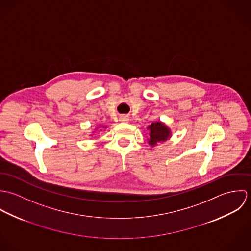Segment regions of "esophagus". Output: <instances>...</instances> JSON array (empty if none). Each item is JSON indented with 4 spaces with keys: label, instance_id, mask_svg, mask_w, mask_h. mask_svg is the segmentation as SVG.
I'll return each mask as SVG.
<instances>
[{
    "label": "esophagus",
    "instance_id": "34e87169",
    "mask_svg": "<svg viewBox=\"0 0 251 251\" xmlns=\"http://www.w3.org/2000/svg\"><path fill=\"white\" fill-rule=\"evenodd\" d=\"M120 121H121V122H128V121H129V118H128V116H126V115H122V116L120 117Z\"/></svg>",
    "mask_w": 251,
    "mask_h": 251
}]
</instances>
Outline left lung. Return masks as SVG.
<instances>
[{"instance_id": "1", "label": "left lung", "mask_w": 251, "mask_h": 251, "mask_svg": "<svg viewBox=\"0 0 251 251\" xmlns=\"http://www.w3.org/2000/svg\"><path fill=\"white\" fill-rule=\"evenodd\" d=\"M148 129L150 131L148 142L151 147L156 146L157 143H162L171 137L170 128L162 122L151 123V125L148 126Z\"/></svg>"}]
</instances>
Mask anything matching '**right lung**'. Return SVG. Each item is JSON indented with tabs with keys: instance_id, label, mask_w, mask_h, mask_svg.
Here are the masks:
<instances>
[{
	"instance_id": "1",
	"label": "right lung",
	"mask_w": 251,
	"mask_h": 251,
	"mask_svg": "<svg viewBox=\"0 0 251 251\" xmlns=\"http://www.w3.org/2000/svg\"><path fill=\"white\" fill-rule=\"evenodd\" d=\"M103 127H105V126H103Z\"/></svg>"
}]
</instances>
